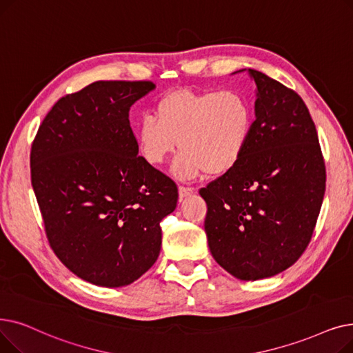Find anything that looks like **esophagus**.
Here are the masks:
<instances>
[{"instance_id": "obj_1", "label": "esophagus", "mask_w": 353, "mask_h": 353, "mask_svg": "<svg viewBox=\"0 0 353 353\" xmlns=\"http://www.w3.org/2000/svg\"><path fill=\"white\" fill-rule=\"evenodd\" d=\"M178 192H179V199H183V198H187V196H190V195H192L194 192H195V190L194 188H190V187H179L178 188Z\"/></svg>"}]
</instances>
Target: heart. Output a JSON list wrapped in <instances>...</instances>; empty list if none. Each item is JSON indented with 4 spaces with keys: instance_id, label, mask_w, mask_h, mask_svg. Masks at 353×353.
<instances>
[{
    "instance_id": "1",
    "label": "heart",
    "mask_w": 353,
    "mask_h": 353,
    "mask_svg": "<svg viewBox=\"0 0 353 353\" xmlns=\"http://www.w3.org/2000/svg\"><path fill=\"white\" fill-rule=\"evenodd\" d=\"M254 128V108L239 90L194 92L179 89L163 94L135 129L139 157L161 166L182 149L172 172L194 179L205 172L223 175L243 159Z\"/></svg>"
}]
</instances>
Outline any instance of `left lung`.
Returning a JSON list of instances; mask_svg holds the SVG:
<instances>
[{
	"label": "left lung",
	"instance_id": "8db88e82",
	"mask_svg": "<svg viewBox=\"0 0 353 353\" xmlns=\"http://www.w3.org/2000/svg\"><path fill=\"white\" fill-rule=\"evenodd\" d=\"M247 72L257 86L247 152L199 194L212 257L250 281L276 276L303 254L323 203L326 170L301 97L261 72Z\"/></svg>",
	"mask_w": 353,
	"mask_h": 353
}]
</instances>
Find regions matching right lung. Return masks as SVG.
<instances>
[{"mask_svg":"<svg viewBox=\"0 0 353 353\" xmlns=\"http://www.w3.org/2000/svg\"><path fill=\"white\" fill-rule=\"evenodd\" d=\"M152 81L100 80L61 97L31 146V185L60 261L102 288L138 280L157 261L174 181L138 157L130 106Z\"/></svg>","mask_w":353,"mask_h":353,"instance_id":"obj_1","label":"right lung"}]
</instances>
